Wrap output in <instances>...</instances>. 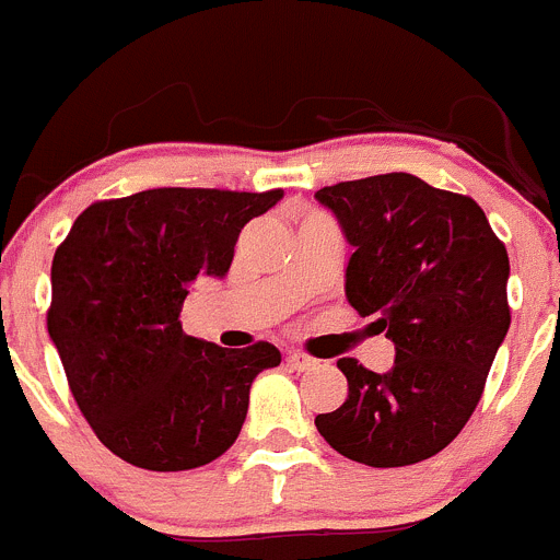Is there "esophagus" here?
Here are the masks:
<instances>
[{
    "label": "esophagus",
    "instance_id": "1",
    "mask_svg": "<svg viewBox=\"0 0 560 560\" xmlns=\"http://www.w3.org/2000/svg\"><path fill=\"white\" fill-rule=\"evenodd\" d=\"M285 361H289L291 370H311V368H316V359H311V355L300 353V350H294V353L285 355Z\"/></svg>",
    "mask_w": 560,
    "mask_h": 560
}]
</instances>
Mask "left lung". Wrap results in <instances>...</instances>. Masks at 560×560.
<instances>
[{"label":"left lung","instance_id":"1","mask_svg":"<svg viewBox=\"0 0 560 560\" xmlns=\"http://www.w3.org/2000/svg\"><path fill=\"white\" fill-rule=\"evenodd\" d=\"M353 246L345 294L378 314L395 364L373 373L339 359L348 400L316 429L348 459L400 468L452 443L482 398L511 328L508 249L482 207L412 173H381L316 190Z\"/></svg>","mask_w":560,"mask_h":560}]
</instances>
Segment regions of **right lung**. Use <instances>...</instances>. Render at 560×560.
<instances>
[{
  "mask_svg": "<svg viewBox=\"0 0 560 560\" xmlns=\"http://www.w3.org/2000/svg\"><path fill=\"white\" fill-rule=\"evenodd\" d=\"M283 190L156 187L95 201L52 257L49 339L108 452L148 471L212 463L241 434L269 341L230 350L182 330L196 277H224L246 224Z\"/></svg>",
  "mask_w": 560,
  "mask_h": 560,
  "instance_id": "1",
  "label": "right lung"
}]
</instances>
